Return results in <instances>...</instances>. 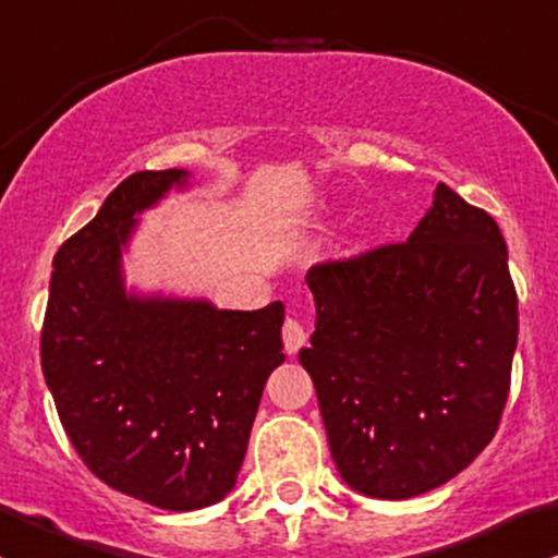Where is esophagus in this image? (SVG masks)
Instances as JSON below:
<instances>
[{
	"label": "esophagus",
	"instance_id": "34e87169",
	"mask_svg": "<svg viewBox=\"0 0 558 558\" xmlns=\"http://www.w3.org/2000/svg\"><path fill=\"white\" fill-rule=\"evenodd\" d=\"M304 342H307V328L299 324L296 318H286L283 324V348L286 353L294 355L299 350L304 348Z\"/></svg>",
	"mask_w": 558,
	"mask_h": 558
}]
</instances>
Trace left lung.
<instances>
[{
    "label": "left lung",
    "instance_id": "obj_1",
    "mask_svg": "<svg viewBox=\"0 0 558 558\" xmlns=\"http://www.w3.org/2000/svg\"><path fill=\"white\" fill-rule=\"evenodd\" d=\"M313 377L339 476L407 500L471 465L500 425L519 299L497 221L447 184L417 230L307 272Z\"/></svg>",
    "mask_w": 558,
    "mask_h": 558
}]
</instances>
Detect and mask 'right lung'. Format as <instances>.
Returning a JSON list of instances; mask_svg holds the SVG:
<instances>
[{
    "label": "right lung",
    "instance_id": "add662e5",
    "mask_svg": "<svg viewBox=\"0 0 558 558\" xmlns=\"http://www.w3.org/2000/svg\"><path fill=\"white\" fill-rule=\"evenodd\" d=\"M186 171H138L52 259L43 374L80 460L111 489L166 511L234 486L269 372L283 363V304L216 310L136 299L120 251L136 219Z\"/></svg>",
    "mask_w": 558,
    "mask_h": 558
}]
</instances>
